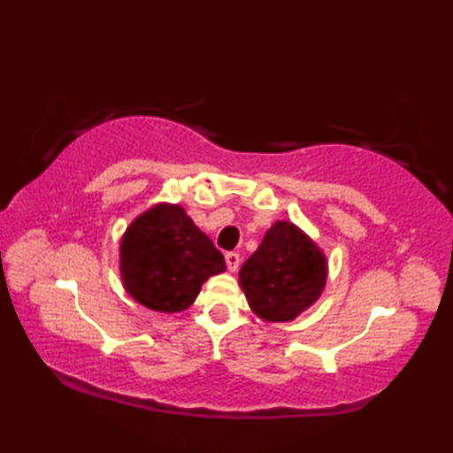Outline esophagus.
<instances>
[{
	"label": "esophagus",
	"instance_id": "obj_1",
	"mask_svg": "<svg viewBox=\"0 0 453 453\" xmlns=\"http://www.w3.org/2000/svg\"><path fill=\"white\" fill-rule=\"evenodd\" d=\"M240 254H235V251H229L226 254V264H227V270L229 272H237V267H240Z\"/></svg>",
	"mask_w": 453,
	"mask_h": 453
}]
</instances>
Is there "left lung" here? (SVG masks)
<instances>
[{"mask_svg":"<svg viewBox=\"0 0 453 453\" xmlns=\"http://www.w3.org/2000/svg\"><path fill=\"white\" fill-rule=\"evenodd\" d=\"M327 280L324 251L289 221H275L240 270L251 311L265 321H291L318 302Z\"/></svg>","mask_w":453,"mask_h":453,"instance_id":"1","label":"left lung"}]
</instances>
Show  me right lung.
Masks as SVG:
<instances>
[{
	"label": "right lung",
	"instance_id": "add662e5",
	"mask_svg": "<svg viewBox=\"0 0 453 453\" xmlns=\"http://www.w3.org/2000/svg\"><path fill=\"white\" fill-rule=\"evenodd\" d=\"M224 270V256L181 205H153L121 237V281L137 303L153 311L188 310L203 283Z\"/></svg>",
	"mask_w": 453,
	"mask_h": 453
}]
</instances>
